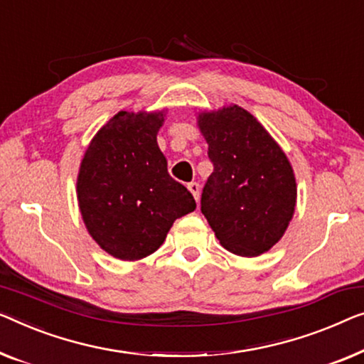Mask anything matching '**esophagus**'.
I'll list each match as a JSON object with an SVG mask.
<instances>
[{
    "label": "esophagus",
    "mask_w": 364,
    "mask_h": 364,
    "mask_svg": "<svg viewBox=\"0 0 364 364\" xmlns=\"http://www.w3.org/2000/svg\"><path fill=\"white\" fill-rule=\"evenodd\" d=\"M188 189H189V191H191V194L194 196V199L199 200V194H200V186H199V183H196V181L189 183V184H188Z\"/></svg>",
    "instance_id": "1"
}]
</instances>
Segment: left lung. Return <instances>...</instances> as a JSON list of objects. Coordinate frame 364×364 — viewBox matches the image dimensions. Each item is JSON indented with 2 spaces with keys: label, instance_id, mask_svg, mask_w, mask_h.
I'll use <instances>...</instances> for the list:
<instances>
[{
  "label": "left lung",
  "instance_id": "8db88e82",
  "mask_svg": "<svg viewBox=\"0 0 364 364\" xmlns=\"http://www.w3.org/2000/svg\"><path fill=\"white\" fill-rule=\"evenodd\" d=\"M214 164L200 210L220 245L258 257L284 235L294 215V170L279 144L253 114L237 105L198 112Z\"/></svg>",
  "mask_w": 364,
  "mask_h": 364
}]
</instances>
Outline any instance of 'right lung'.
I'll use <instances>...</instances> for the list:
<instances>
[{
    "label": "right lung",
    "instance_id": "obj_1",
    "mask_svg": "<svg viewBox=\"0 0 364 364\" xmlns=\"http://www.w3.org/2000/svg\"><path fill=\"white\" fill-rule=\"evenodd\" d=\"M166 109L119 111L97 130L77 176L81 219L111 257L137 262L165 242L178 217L196 209L193 194L168 175L156 144Z\"/></svg>",
    "mask_w": 364,
    "mask_h": 364
}]
</instances>
